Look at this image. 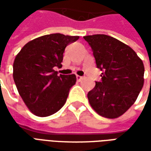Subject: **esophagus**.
Here are the masks:
<instances>
[{
  "mask_svg": "<svg viewBox=\"0 0 151 151\" xmlns=\"http://www.w3.org/2000/svg\"><path fill=\"white\" fill-rule=\"evenodd\" d=\"M76 78H77V80H78V81H79V82H80V81H81V80L82 79V77H81V76H79V75L76 76Z\"/></svg>",
  "mask_w": 151,
  "mask_h": 151,
  "instance_id": "1",
  "label": "esophagus"
}]
</instances>
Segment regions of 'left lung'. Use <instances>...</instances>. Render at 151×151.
Returning <instances> with one entry per match:
<instances>
[{
	"mask_svg": "<svg viewBox=\"0 0 151 151\" xmlns=\"http://www.w3.org/2000/svg\"><path fill=\"white\" fill-rule=\"evenodd\" d=\"M91 47L102 82L87 94L91 108L99 116L115 119L135 103L144 84L142 60L129 46L106 35L84 36Z\"/></svg>",
	"mask_w": 151,
	"mask_h": 151,
	"instance_id": "left-lung-1",
	"label": "left lung"
}]
</instances>
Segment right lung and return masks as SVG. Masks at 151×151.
Wrapping results in <instances>:
<instances>
[{
    "label": "right lung",
    "instance_id": "1",
    "mask_svg": "<svg viewBox=\"0 0 151 151\" xmlns=\"http://www.w3.org/2000/svg\"><path fill=\"white\" fill-rule=\"evenodd\" d=\"M79 36L46 35L26 43L17 54L13 77L19 95L32 113L45 117L65 105L75 74L57 75L54 67L61 68L66 46Z\"/></svg>",
    "mask_w": 151,
    "mask_h": 151
}]
</instances>
